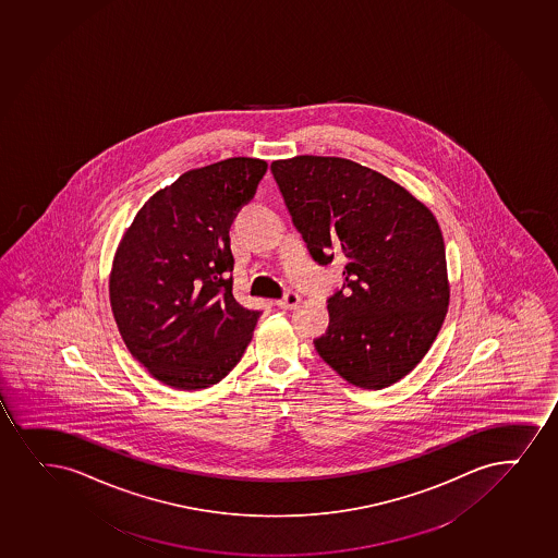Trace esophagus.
Segmentation results:
<instances>
[{"mask_svg":"<svg viewBox=\"0 0 558 558\" xmlns=\"http://www.w3.org/2000/svg\"><path fill=\"white\" fill-rule=\"evenodd\" d=\"M299 302H301L299 293H295V291H288V293L283 295V299H280L276 304H278L282 310H293L299 306Z\"/></svg>","mask_w":558,"mask_h":558,"instance_id":"esophagus-1","label":"esophagus"}]
</instances>
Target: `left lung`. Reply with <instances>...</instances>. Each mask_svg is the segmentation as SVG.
I'll use <instances>...</instances> for the list:
<instances>
[{"label": "left lung", "instance_id": "obj_1", "mask_svg": "<svg viewBox=\"0 0 558 558\" xmlns=\"http://www.w3.org/2000/svg\"><path fill=\"white\" fill-rule=\"evenodd\" d=\"M315 262H345L315 349L336 374L380 390L413 372L445 323L450 283L439 222L411 192L340 157L270 165Z\"/></svg>", "mask_w": 558, "mask_h": 558}]
</instances>
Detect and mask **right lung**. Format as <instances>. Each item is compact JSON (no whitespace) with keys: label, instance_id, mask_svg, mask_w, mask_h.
<instances>
[{"label":"right lung","instance_id":"1","mask_svg":"<svg viewBox=\"0 0 558 558\" xmlns=\"http://www.w3.org/2000/svg\"><path fill=\"white\" fill-rule=\"evenodd\" d=\"M267 171L233 157L184 171L155 192L119 241L110 306L119 335L168 387L202 390L230 374L262 312L233 296L230 228Z\"/></svg>","mask_w":558,"mask_h":558}]
</instances>
